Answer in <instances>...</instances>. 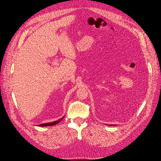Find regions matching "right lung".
Masks as SVG:
<instances>
[{
	"mask_svg": "<svg viewBox=\"0 0 161 161\" xmlns=\"http://www.w3.org/2000/svg\"><path fill=\"white\" fill-rule=\"evenodd\" d=\"M63 117H63L62 118H61L60 119H58V120H57V121H56L51 122V123H43V124H40V125H38L37 126H53V125H56V124L60 122L61 120H63Z\"/></svg>",
	"mask_w": 161,
	"mask_h": 161,
	"instance_id": "right-lung-1",
	"label": "right lung"
}]
</instances>
